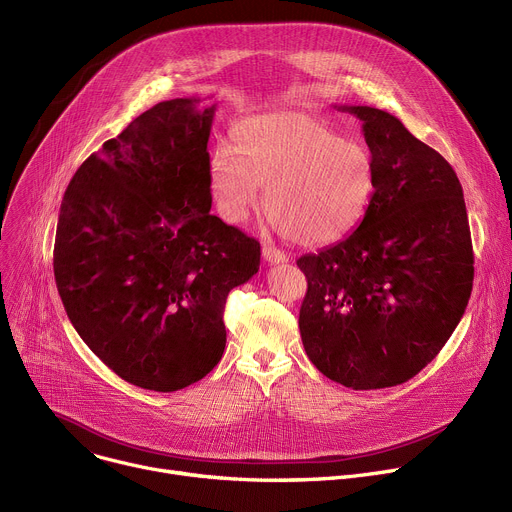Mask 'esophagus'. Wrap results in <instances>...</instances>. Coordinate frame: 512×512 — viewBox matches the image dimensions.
Returning <instances> with one entry per match:
<instances>
[{
  "label": "esophagus",
  "mask_w": 512,
  "mask_h": 512,
  "mask_svg": "<svg viewBox=\"0 0 512 512\" xmlns=\"http://www.w3.org/2000/svg\"><path fill=\"white\" fill-rule=\"evenodd\" d=\"M263 259H265L267 263H287V261H289L287 253H283L281 249L271 247V245H265V247H263Z\"/></svg>",
  "instance_id": "34e87169"
}]
</instances>
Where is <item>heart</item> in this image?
<instances>
[{"instance_id":"heart-1","label":"heart","mask_w":512,"mask_h":512,"mask_svg":"<svg viewBox=\"0 0 512 512\" xmlns=\"http://www.w3.org/2000/svg\"><path fill=\"white\" fill-rule=\"evenodd\" d=\"M295 245L319 247L348 237L366 219L378 189L370 148L297 112L245 118L233 146L217 144L209 191L217 213L243 223L259 205Z\"/></svg>"}]
</instances>
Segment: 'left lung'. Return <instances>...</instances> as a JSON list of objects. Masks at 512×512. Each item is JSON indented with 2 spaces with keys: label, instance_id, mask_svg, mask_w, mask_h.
<instances>
[{
  "label": "left lung",
  "instance_id": "1",
  "mask_svg": "<svg viewBox=\"0 0 512 512\" xmlns=\"http://www.w3.org/2000/svg\"><path fill=\"white\" fill-rule=\"evenodd\" d=\"M335 108L362 120L378 189L352 235L297 259L301 342L325 378L390 388L426 368L464 315L474 279L466 205L452 166L396 116Z\"/></svg>",
  "mask_w": 512,
  "mask_h": 512
}]
</instances>
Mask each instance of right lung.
<instances>
[{
  "instance_id": "add662e5",
  "label": "right lung",
  "mask_w": 512,
  "mask_h": 512,
  "mask_svg": "<svg viewBox=\"0 0 512 512\" xmlns=\"http://www.w3.org/2000/svg\"><path fill=\"white\" fill-rule=\"evenodd\" d=\"M215 110L175 98L142 112L82 162L60 207L64 309L84 344L144 390H183L221 362L227 295L259 271V243L209 213Z\"/></svg>"
}]
</instances>
